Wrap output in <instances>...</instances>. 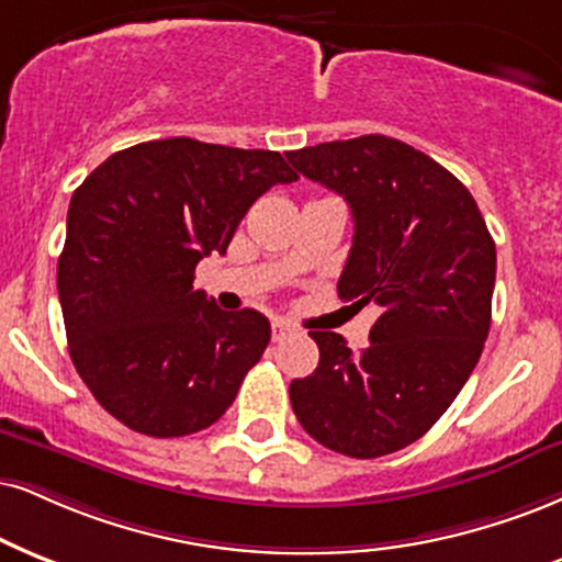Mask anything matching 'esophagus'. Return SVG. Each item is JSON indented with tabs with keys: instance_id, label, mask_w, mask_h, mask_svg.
I'll list each match as a JSON object with an SVG mask.
<instances>
[{
	"instance_id": "esophagus-1",
	"label": "esophagus",
	"mask_w": 562,
	"mask_h": 562,
	"mask_svg": "<svg viewBox=\"0 0 562 562\" xmlns=\"http://www.w3.org/2000/svg\"><path fill=\"white\" fill-rule=\"evenodd\" d=\"M294 334H296V328H292V325L283 323V321H273V325H270V336H273L276 344L286 341V338H292Z\"/></svg>"
}]
</instances>
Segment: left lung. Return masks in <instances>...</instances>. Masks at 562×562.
I'll return each instance as SVG.
<instances>
[{
	"instance_id": "1",
	"label": "left lung",
	"mask_w": 562,
	"mask_h": 562,
	"mask_svg": "<svg viewBox=\"0 0 562 562\" xmlns=\"http://www.w3.org/2000/svg\"><path fill=\"white\" fill-rule=\"evenodd\" d=\"M286 158L349 203L355 241L338 294L380 307L362 351L334 330H310L321 362L292 380V408L321 446L378 459L419 440L480 362L495 241L472 192L396 137L321 143Z\"/></svg>"
}]
</instances>
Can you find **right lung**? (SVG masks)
Masks as SVG:
<instances>
[{
  "mask_svg": "<svg viewBox=\"0 0 562 562\" xmlns=\"http://www.w3.org/2000/svg\"><path fill=\"white\" fill-rule=\"evenodd\" d=\"M296 179L279 150L166 137L109 156L75 190L57 266L69 357L122 425L182 438L224 417L270 323L218 310L192 286L195 266L226 252L262 192Z\"/></svg>",
  "mask_w": 562,
  "mask_h": 562,
  "instance_id": "obj_1",
  "label": "right lung"
}]
</instances>
